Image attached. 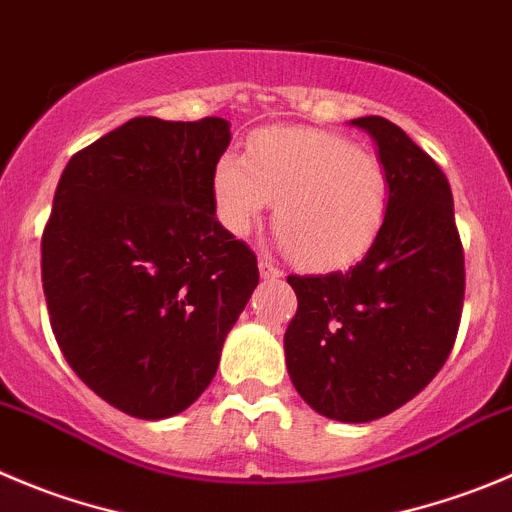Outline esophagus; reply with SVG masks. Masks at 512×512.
<instances>
[{"mask_svg":"<svg viewBox=\"0 0 512 512\" xmlns=\"http://www.w3.org/2000/svg\"><path fill=\"white\" fill-rule=\"evenodd\" d=\"M259 271H261V279H266V281H279L281 279V269H279V266L271 264L266 256H261V259H259Z\"/></svg>","mask_w":512,"mask_h":512,"instance_id":"1","label":"esophagus"}]
</instances>
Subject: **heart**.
I'll return each instance as SVG.
<instances>
[{
  "label": "heart",
  "mask_w": 512,
  "mask_h": 512,
  "mask_svg": "<svg viewBox=\"0 0 512 512\" xmlns=\"http://www.w3.org/2000/svg\"><path fill=\"white\" fill-rule=\"evenodd\" d=\"M218 221L246 236L274 201V231L304 269H342L372 251L392 206V178L374 153L314 128L253 133L246 155L213 168Z\"/></svg>",
  "instance_id": "b5f03b06"
}]
</instances>
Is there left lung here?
Segmentation results:
<instances>
[{
	"label": "left lung",
	"instance_id": "8db88e82",
	"mask_svg": "<svg viewBox=\"0 0 512 512\" xmlns=\"http://www.w3.org/2000/svg\"><path fill=\"white\" fill-rule=\"evenodd\" d=\"M367 130L392 178L387 226L349 271L289 276L299 306L284 334L296 392L319 415L372 422L420 394L460 329L465 253L440 165L379 115Z\"/></svg>",
	"mask_w": 512,
	"mask_h": 512
}]
</instances>
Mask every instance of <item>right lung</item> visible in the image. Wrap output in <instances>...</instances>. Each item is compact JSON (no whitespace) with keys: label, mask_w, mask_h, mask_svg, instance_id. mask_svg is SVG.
Masks as SVG:
<instances>
[{"label":"right lung","mask_w":512,"mask_h":512,"mask_svg":"<svg viewBox=\"0 0 512 512\" xmlns=\"http://www.w3.org/2000/svg\"><path fill=\"white\" fill-rule=\"evenodd\" d=\"M223 118H133L75 153L42 233L50 324L77 377L120 412L163 420L216 377L259 284L256 253L216 221Z\"/></svg>","instance_id":"add662e5"}]
</instances>
